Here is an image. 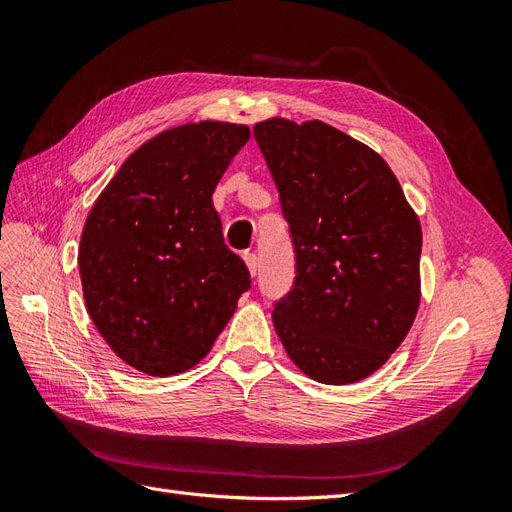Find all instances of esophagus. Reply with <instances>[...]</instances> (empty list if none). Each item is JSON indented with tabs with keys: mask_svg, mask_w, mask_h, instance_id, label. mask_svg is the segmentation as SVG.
Wrapping results in <instances>:
<instances>
[{
	"mask_svg": "<svg viewBox=\"0 0 512 512\" xmlns=\"http://www.w3.org/2000/svg\"><path fill=\"white\" fill-rule=\"evenodd\" d=\"M243 260H245L247 269H250V273L256 275V271H258V256H256V252H254V250H247V252L243 254Z\"/></svg>",
	"mask_w": 512,
	"mask_h": 512,
	"instance_id": "esophagus-1",
	"label": "esophagus"
}]
</instances>
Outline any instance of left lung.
Instances as JSON below:
<instances>
[{
  "instance_id": "obj_1",
  "label": "left lung",
  "mask_w": 512,
  "mask_h": 512,
  "mask_svg": "<svg viewBox=\"0 0 512 512\" xmlns=\"http://www.w3.org/2000/svg\"><path fill=\"white\" fill-rule=\"evenodd\" d=\"M294 252L273 327L294 365L324 384L374 374L421 301L423 232L376 151L322 121L254 126Z\"/></svg>"
}]
</instances>
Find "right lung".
Returning a JSON list of instances; mask_svg holds the SVG:
<instances>
[{"label": "right lung", "mask_w": 512, "mask_h": 512, "mask_svg": "<svg viewBox=\"0 0 512 512\" xmlns=\"http://www.w3.org/2000/svg\"><path fill=\"white\" fill-rule=\"evenodd\" d=\"M247 141L237 123L170 128L123 162L87 215V312L119 359L149 376L194 367L252 286L211 198Z\"/></svg>", "instance_id": "right-lung-1"}]
</instances>
